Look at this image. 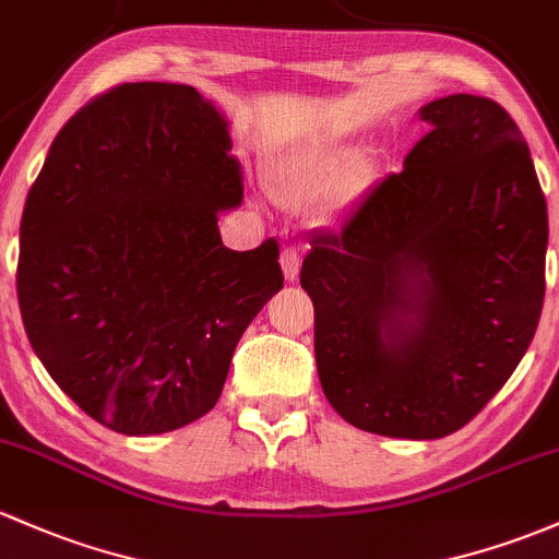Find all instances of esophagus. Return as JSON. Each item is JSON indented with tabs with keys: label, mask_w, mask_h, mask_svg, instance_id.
<instances>
[{
	"label": "esophagus",
	"mask_w": 559,
	"mask_h": 559,
	"mask_svg": "<svg viewBox=\"0 0 559 559\" xmlns=\"http://www.w3.org/2000/svg\"><path fill=\"white\" fill-rule=\"evenodd\" d=\"M280 263H282V274H285L287 282H293V280L298 277V266H301V258H298V250H293V248L282 250Z\"/></svg>",
	"instance_id": "1"
}]
</instances>
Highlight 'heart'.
Masks as SVG:
<instances>
[{
    "mask_svg": "<svg viewBox=\"0 0 559 559\" xmlns=\"http://www.w3.org/2000/svg\"><path fill=\"white\" fill-rule=\"evenodd\" d=\"M359 157L362 146L341 135L290 143L269 165V194L290 210L320 205L322 200L341 205L365 183Z\"/></svg>",
    "mask_w": 559,
    "mask_h": 559,
    "instance_id": "b5f03b06",
    "label": "heart"
}]
</instances>
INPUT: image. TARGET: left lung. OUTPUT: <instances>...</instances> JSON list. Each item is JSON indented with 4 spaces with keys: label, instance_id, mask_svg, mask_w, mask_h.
<instances>
[{
    "label": "left lung",
    "instance_id": "8db88e82",
    "mask_svg": "<svg viewBox=\"0 0 559 559\" xmlns=\"http://www.w3.org/2000/svg\"><path fill=\"white\" fill-rule=\"evenodd\" d=\"M418 117L429 133L402 173L311 234L301 287L333 411L373 435L440 440L493 400L536 335L549 218L496 100L448 95Z\"/></svg>",
    "mask_w": 559,
    "mask_h": 559
}]
</instances>
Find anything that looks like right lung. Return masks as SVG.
Here are the masks:
<instances>
[{"label": "right lung", "instance_id": "obj_1", "mask_svg": "<svg viewBox=\"0 0 559 559\" xmlns=\"http://www.w3.org/2000/svg\"><path fill=\"white\" fill-rule=\"evenodd\" d=\"M229 119L194 87L119 85L80 109L26 197L17 304L90 418L165 435L213 411L239 338L282 287L280 248L229 250L242 205Z\"/></svg>", "mask_w": 559, "mask_h": 559}]
</instances>
